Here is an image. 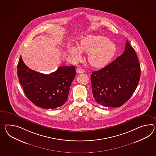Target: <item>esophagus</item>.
Returning a JSON list of instances; mask_svg holds the SVG:
<instances>
[{
	"label": "esophagus",
	"mask_w": 156,
	"mask_h": 156,
	"mask_svg": "<svg viewBox=\"0 0 156 156\" xmlns=\"http://www.w3.org/2000/svg\"><path fill=\"white\" fill-rule=\"evenodd\" d=\"M76 72L78 73H83L84 72V70L82 68H78L76 69Z\"/></svg>",
	"instance_id": "34e87169"
}]
</instances>
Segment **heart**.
Returning <instances> with one entry per match:
<instances>
[{"label":"heart","instance_id":"heart-1","mask_svg":"<svg viewBox=\"0 0 156 156\" xmlns=\"http://www.w3.org/2000/svg\"><path fill=\"white\" fill-rule=\"evenodd\" d=\"M117 47L109 39L101 35H88L80 41L78 47L71 46L69 52L76 61L82 58V52L88 53L90 64L96 68H101L113 58Z\"/></svg>","mask_w":156,"mask_h":156}]
</instances>
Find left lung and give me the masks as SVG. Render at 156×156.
Listing matches in <instances>:
<instances>
[{
    "label": "left lung",
    "mask_w": 156,
    "mask_h": 156,
    "mask_svg": "<svg viewBox=\"0 0 156 156\" xmlns=\"http://www.w3.org/2000/svg\"><path fill=\"white\" fill-rule=\"evenodd\" d=\"M136 54L128 41L125 51L104 68L91 74L92 94L96 101L105 107L122 106L135 91L140 77Z\"/></svg>",
    "instance_id": "1"
}]
</instances>
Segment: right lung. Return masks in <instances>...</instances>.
I'll list each match as a JSON object with an SVG mask.
<instances>
[{"label":"right lung","instance_id":"1","mask_svg":"<svg viewBox=\"0 0 156 156\" xmlns=\"http://www.w3.org/2000/svg\"><path fill=\"white\" fill-rule=\"evenodd\" d=\"M76 72L74 66H64L44 74L28 68L21 56L17 65V76L25 94L36 106L44 109H55L66 101Z\"/></svg>","mask_w":156,"mask_h":156}]
</instances>
